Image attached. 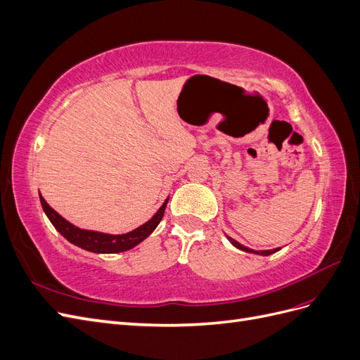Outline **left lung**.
I'll use <instances>...</instances> for the list:
<instances>
[{
    "label": "left lung",
    "mask_w": 360,
    "mask_h": 360,
    "mask_svg": "<svg viewBox=\"0 0 360 360\" xmlns=\"http://www.w3.org/2000/svg\"><path fill=\"white\" fill-rule=\"evenodd\" d=\"M228 240H230L236 248H238V249H242V250H245V252H252V254H259V255H270V254H275L276 250H279V248H276V249H269V250H254V249H249V248H246V246H243V245H240L238 242H236L234 238H231V237H228Z\"/></svg>",
    "instance_id": "left-lung-1"
}]
</instances>
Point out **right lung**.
Returning a JSON list of instances; mask_svg holds the SVG:
<instances>
[{
	"label": "right lung",
	"mask_w": 360,
	"mask_h": 360,
	"mask_svg": "<svg viewBox=\"0 0 360 360\" xmlns=\"http://www.w3.org/2000/svg\"><path fill=\"white\" fill-rule=\"evenodd\" d=\"M40 202H41L43 210H45L46 216L49 217V221L52 222V225L56 226L57 231L63 237H66L70 243L96 254H115V252H124V250L135 248L138 243L143 242L144 238H147L151 233L155 231V228L162 221L163 213H165L168 200L162 204L158 213L151 217L148 222L138 226L134 231L126 233V234H118V236L81 230V228L72 225L70 222L64 219V217H61L45 201V198H43L41 195H40Z\"/></svg>",
	"instance_id": "obj_1"
}]
</instances>
